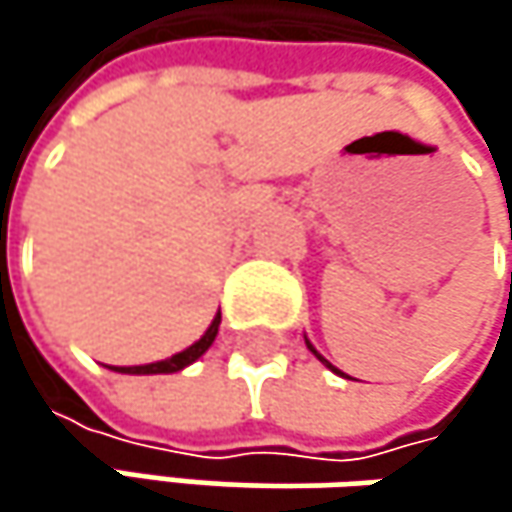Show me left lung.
Listing matches in <instances>:
<instances>
[{"label":"left lung","mask_w":512,"mask_h":512,"mask_svg":"<svg viewBox=\"0 0 512 512\" xmlns=\"http://www.w3.org/2000/svg\"><path fill=\"white\" fill-rule=\"evenodd\" d=\"M305 344H308V350H311V353H314V356L320 358V361H323V364H326V367H329V370H332V373H338V376H344V373H341V370H338V367H335V364H332V361H326V358L320 356V353H317V350H314V344H311V341H308V338H305Z\"/></svg>","instance_id":"8db88e82"}]
</instances>
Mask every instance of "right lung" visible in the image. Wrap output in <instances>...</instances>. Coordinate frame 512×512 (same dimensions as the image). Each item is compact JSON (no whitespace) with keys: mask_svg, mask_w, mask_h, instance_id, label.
Segmentation results:
<instances>
[{"mask_svg":"<svg viewBox=\"0 0 512 512\" xmlns=\"http://www.w3.org/2000/svg\"><path fill=\"white\" fill-rule=\"evenodd\" d=\"M219 323H222V314H216V317H213V323L207 326V332H204L195 344H189L186 350H180V353H174V356L162 358V361H151V364H136V367H109V370H115V373H133V376L177 373V370L189 367L192 361H198V358L204 356V353L213 347V341H216V335H219Z\"/></svg>","mask_w":512,"mask_h":512,"instance_id":"obj_1","label":"right lung"}]
</instances>
